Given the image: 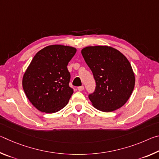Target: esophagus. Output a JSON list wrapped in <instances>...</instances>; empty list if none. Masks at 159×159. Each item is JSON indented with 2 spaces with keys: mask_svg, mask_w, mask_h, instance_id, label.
I'll return each mask as SVG.
<instances>
[{
  "mask_svg": "<svg viewBox=\"0 0 159 159\" xmlns=\"http://www.w3.org/2000/svg\"><path fill=\"white\" fill-rule=\"evenodd\" d=\"M77 89L79 91H83V90H84V86L83 85H81V86H79V87L77 88Z\"/></svg>",
  "mask_w": 159,
  "mask_h": 159,
  "instance_id": "esophagus-1",
  "label": "esophagus"
}]
</instances>
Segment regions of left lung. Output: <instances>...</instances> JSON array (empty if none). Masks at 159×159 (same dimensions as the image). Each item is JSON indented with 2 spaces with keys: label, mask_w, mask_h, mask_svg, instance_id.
<instances>
[{
  "label": "left lung",
  "mask_w": 159,
  "mask_h": 159,
  "mask_svg": "<svg viewBox=\"0 0 159 159\" xmlns=\"http://www.w3.org/2000/svg\"><path fill=\"white\" fill-rule=\"evenodd\" d=\"M81 54L95 80L96 88L88 96L94 107L111 112L126 103L133 93L135 79L128 59L106 45L88 46Z\"/></svg>",
  "instance_id": "1"
}]
</instances>
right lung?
I'll return each instance as SVG.
<instances>
[{
	"label": "right lung",
	"instance_id": "add662e5",
	"mask_svg": "<svg viewBox=\"0 0 159 159\" xmlns=\"http://www.w3.org/2000/svg\"><path fill=\"white\" fill-rule=\"evenodd\" d=\"M75 48L52 45L39 51L26 69L22 86L31 103L41 112L52 114L68 104L74 90L69 87L67 65Z\"/></svg>",
	"mask_w": 159,
	"mask_h": 159
}]
</instances>
